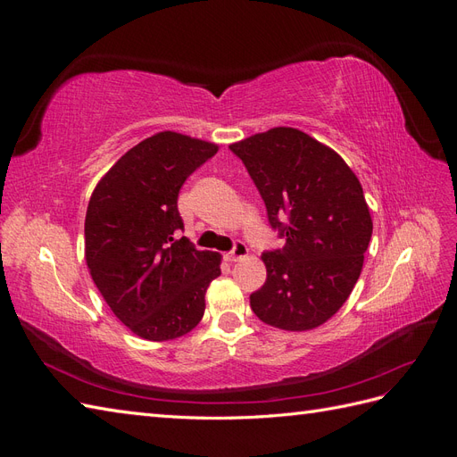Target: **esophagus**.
Segmentation results:
<instances>
[{"instance_id":"1","label":"esophagus","mask_w":457,"mask_h":457,"mask_svg":"<svg viewBox=\"0 0 457 457\" xmlns=\"http://www.w3.org/2000/svg\"><path fill=\"white\" fill-rule=\"evenodd\" d=\"M247 255H250V252H247V245L244 242H237V244H234V247H232V252H228L225 255V259L234 262V261H240V259H244Z\"/></svg>"}]
</instances>
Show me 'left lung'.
Instances as JSON below:
<instances>
[{"mask_svg": "<svg viewBox=\"0 0 457 457\" xmlns=\"http://www.w3.org/2000/svg\"><path fill=\"white\" fill-rule=\"evenodd\" d=\"M230 150L286 237L282 250L261 255L267 282L250 295L252 311L286 331L322 326L362 272L373 223L361 181L334 148L295 128L255 133Z\"/></svg>", "mask_w": 457, "mask_h": 457, "instance_id": "left-lung-1", "label": "left lung"}]
</instances>
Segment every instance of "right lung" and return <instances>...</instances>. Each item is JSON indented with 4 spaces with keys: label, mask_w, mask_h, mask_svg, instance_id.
<instances>
[{
    "label": "right lung",
    "mask_w": 457,
    "mask_h": 457,
    "mask_svg": "<svg viewBox=\"0 0 457 457\" xmlns=\"http://www.w3.org/2000/svg\"><path fill=\"white\" fill-rule=\"evenodd\" d=\"M219 146L160 131L128 150L96 183L86 213V262L106 305L137 337L171 341L202 320L220 255L198 252L177 210L188 175Z\"/></svg>",
    "instance_id": "add662e5"
}]
</instances>
